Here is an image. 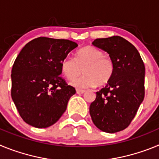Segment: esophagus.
<instances>
[{"mask_svg": "<svg viewBox=\"0 0 159 159\" xmlns=\"http://www.w3.org/2000/svg\"><path fill=\"white\" fill-rule=\"evenodd\" d=\"M85 92L84 90H80V89H76V93L79 94V95H80V94H84Z\"/></svg>", "mask_w": 159, "mask_h": 159, "instance_id": "1", "label": "esophagus"}]
</instances>
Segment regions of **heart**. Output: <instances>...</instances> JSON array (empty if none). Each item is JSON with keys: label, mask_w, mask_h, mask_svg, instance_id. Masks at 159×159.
Returning a JSON list of instances; mask_svg holds the SVG:
<instances>
[{"label": "heart", "mask_w": 159, "mask_h": 159, "mask_svg": "<svg viewBox=\"0 0 159 159\" xmlns=\"http://www.w3.org/2000/svg\"><path fill=\"white\" fill-rule=\"evenodd\" d=\"M81 76L73 80L71 84L76 88H89L103 86L111 80L115 73V62L110 57L105 56L100 49L87 46L80 49L75 58L67 56L61 63V71L64 76L72 80L82 71Z\"/></svg>", "instance_id": "heart-1"}]
</instances>
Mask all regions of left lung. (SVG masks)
<instances>
[{
    "mask_svg": "<svg viewBox=\"0 0 159 159\" xmlns=\"http://www.w3.org/2000/svg\"><path fill=\"white\" fill-rule=\"evenodd\" d=\"M92 44L109 54L116 69L111 80L96 92L90 115L99 130L121 131L130 124L144 99V63L136 48L121 36L96 39Z\"/></svg>",
    "mask_w": 159,
    "mask_h": 159,
    "instance_id": "left-lung-1",
    "label": "left lung"
}]
</instances>
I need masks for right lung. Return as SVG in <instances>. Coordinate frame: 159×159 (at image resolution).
Returning <instances> with one entry per match:
<instances>
[{"label":"right lung","mask_w":159,"mask_h":159,"mask_svg":"<svg viewBox=\"0 0 159 159\" xmlns=\"http://www.w3.org/2000/svg\"><path fill=\"white\" fill-rule=\"evenodd\" d=\"M77 46L68 40L38 37L22 48L12 66L11 95L25 123L46 128L64 113L75 89L60 75L61 63Z\"/></svg>","instance_id":"obj_1"}]
</instances>
